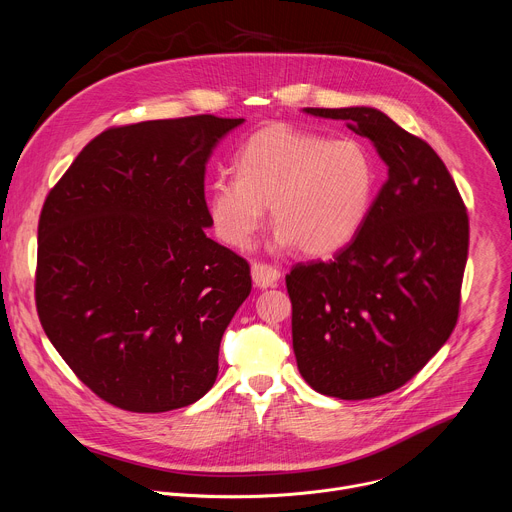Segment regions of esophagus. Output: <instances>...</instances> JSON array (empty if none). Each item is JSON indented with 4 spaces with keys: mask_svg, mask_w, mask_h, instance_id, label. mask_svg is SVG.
Here are the masks:
<instances>
[{
    "mask_svg": "<svg viewBox=\"0 0 512 512\" xmlns=\"http://www.w3.org/2000/svg\"><path fill=\"white\" fill-rule=\"evenodd\" d=\"M251 275H253V281L257 287H271L281 277L279 269H275L273 265H267V263H257V261L251 265Z\"/></svg>",
    "mask_w": 512,
    "mask_h": 512,
    "instance_id": "esophagus-1",
    "label": "esophagus"
}]
</instances>
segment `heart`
<instances>
[{"instance_id":"obj_1","label":"heart","mask_w":512,"mask_h":512,"mask_svg":"<svg viewBox=\"0 0 512 512\" xmlns=\"http://www.w3.org/2000/svg\"><path fill=\"white\" fill-rule=\"evenodd\" d=\"M235 178L208 184L214 233L233 249H247L271 204L275 245L328 257L344 249L367 223L377 170L354 139H328L271 125L255 131L233 158Z\"/></svg>"}]
</instances>
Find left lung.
I'll return each instance as SVG.
<instances>
[{"label":"left lung","mask_w":512,"mask_h":512,"mask_svg":"<svg viewBox=\"0 0 512 512\" xmlns=\"http://www.w3.org/2000/svg\"><path fill=\"white\" fill-rule=\"evenodd\" d=\"M304 111L346 121L389 168L358 235L332 261L298 263L285 275L306 383L328 397L373 399L411 381L454 332L468 214L431 145L383 111Z\"/></svg>","instance_id":"left-lung-1"}]
</instances>
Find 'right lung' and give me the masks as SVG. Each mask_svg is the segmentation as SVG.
Here are the masks:
<instances>
[{"instance_id":"1","label":"right lung","mask_w":512,"mask_h":512,"mask_svg":"<svg viewBox=\"0 0 512 512\" xmlns=\"http://www.w3.org/2000/svg\"><path fill=\"white\" fill-rule=\"evenodd\" d=\"M243 121L194 115L111 127L46 196L40 324L72 373L119 409H180L216 381L251 267L204 233V172L214 145Z\"/></svg>"}]
</instances>
